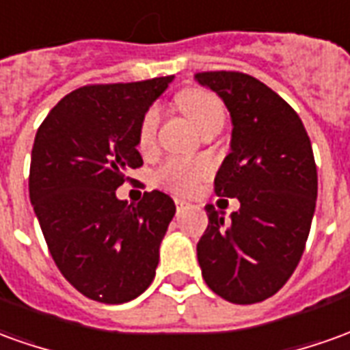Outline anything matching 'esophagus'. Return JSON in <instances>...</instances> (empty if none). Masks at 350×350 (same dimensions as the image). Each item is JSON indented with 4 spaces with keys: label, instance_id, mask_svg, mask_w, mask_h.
Instances as JSON below:
<instances>
[{
    "label": "esophagus",
    "instance_id": "1",
    "mask_svg": "<svg viewBox=\"0 0 350 350\" xmlns=\"http://www.w3.org/2000/svg\"><path fill=\"white\" fill-rule=\"evenodd\" d=\"M174 202H176V208H178V210H183V208H187V206H189V202H185L183 199H174Z\"/></svg>",
    "mask_w": 350,
    "mask_h": 350
}]
</instances>
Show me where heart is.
Instances as JSON below:
<instances>
[{
	"mask_svg": "<svg viewBox=\"0 0 350 350\" xmlns=\"http://www.w3.org/2000/svg\"><path fill=\"white\" fill-rule=\"evenodd\" d=\"M176 104L189 117L200 133L204 134L214 126H221L226 121V107L217 94L206 89H185L176 96ZM159 126V107L150 106L142 116L138 126V148L148 151L155 144ZM208 176V167L195 159H167L155 170V183L174 193H191Z\"/></svg>",
	"mask_w": 350,
	"mask_h": 350,
	"instance_id": "1",
	"label": "heart"
}]
</instances>
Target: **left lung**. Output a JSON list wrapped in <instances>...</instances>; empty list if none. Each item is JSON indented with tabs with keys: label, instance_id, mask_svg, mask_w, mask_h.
<instances>
[{
	"label": "left lung",
	"instance_id": "obj_1",
	"mask_svg": "<svg viewBox=\"0 0 350 350\" xmlns=\"http://www.w3.org/2000/svg\"><path fill=\"white\" fill-rule=\"evenodd\" d=\"M226 102L231 153L217 170V197H237L231 219L206 204L208 227L197 258L208 288L250 305L275 295L301 260L317 206L319 176L311 140L286 100L243 72L195 73Z\"/></svg>",
	"mask_w": 350,
	"mask_h": 350
}]
</instances>
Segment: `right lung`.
<instances>
[{"label":"right lung","mask_w":350,"mask_h":350,"mask_svg":"<svg viewBox=\"0 0 350 350\" xmlns=\"http://www.w3.org/2000/svg\"><path fill=\"white\" fill-rule=\"evenodd\" d=\"M172 79L79 87L36 134L28 183L33 212L56 267L94 301H131L155 277L174 200L153 189L129 204L116 189L144 165L136 150L142 116Z\"/></svg>","instance_id":"right-lung-1"}]
</instances>
